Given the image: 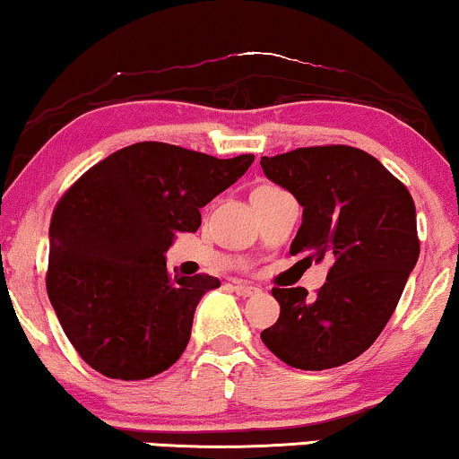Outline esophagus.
I'll use <instances>...</instances> for the list:
<instances>
[{
    "label": "esophagus",
    "instance_id": "1",
    "mask_svg": "<svg viewBox=\"0 0 459 459\" xmlns=\"http://www.w3.org/2000/svg\"><path fill=\"white\" fill-rule=\"evenodd\" d=\"M232 289H235V293L241 295V297H251V295L257 293L255 287L245 285V282H235V285H232Z\"/></svg>",
    "mask_w": 459,
    "mask_h": 459
}]
</instances>
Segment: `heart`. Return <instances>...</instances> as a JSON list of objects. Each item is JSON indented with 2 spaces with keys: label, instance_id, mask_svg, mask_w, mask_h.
<instances>
[{
  "label": "heart",
  "instance_id": "heart-1",
  "mask_svg": "<svg viewBox=\"0 0 459 459\" xmlns=\"http://www.w3.org/2000/svg\"><path fill=\"white\" fill-rule=\"evenodd\" d=\"M264 189H273V186H264Z\"/></svg>",
  "mask_w": 459,
  "mask_h": 459
}]
</instances>
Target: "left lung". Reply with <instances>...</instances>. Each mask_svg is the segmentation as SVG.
<instances>
[{"instance_id": "obj_1", "label": "left lung", "mask_w": 459, "mask_h": 459, "mask_svg": "<svg viewBox=\"0 0 459 459\" xmlns=\"http://www.w3.org/2000/svg\"><path fill=\"white\" fill-rule=\"evenodd\" d=\"M260 164L303 208L291 254L333 262L316 299L303 287L273 289L281 316L264 345L299 370L343 366L383 333L416 266L414 199L358 147H299Z\"/></svg>"}]
</instances>
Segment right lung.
I'll list each match as a JSON object with an SVG mask.
<instances>
[{
    "mask_svg": "<svg viewBox=\"0 0 459 459\" xmlns=\"http://www.w3.org/2000/svg\"><path fill=\"white\" fill-rule=\"evenodd\" d=\"M251 153L218 160L143 141L101 160L57 202L45 285L70 343L108 378L143 380L183 356L216 276L168 273L166 249L195 232L199 208L247 172Z\"/></svg>",
    "mask_w": 459,
    "mask_h": 459,
    "instance_id": "add662e5",
    "label": "right lung"
}]
</instances>
